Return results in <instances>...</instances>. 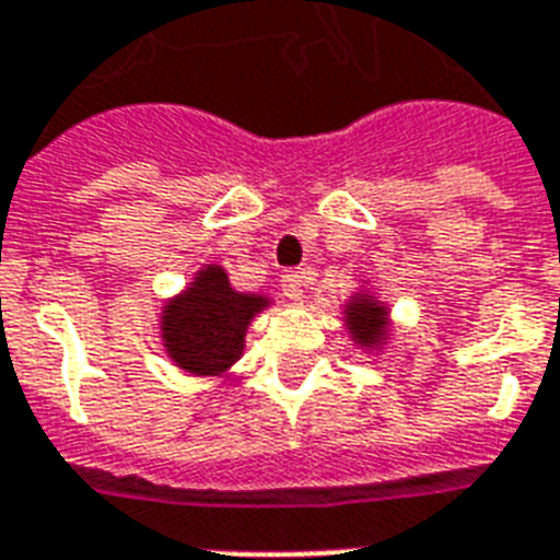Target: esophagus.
Masks as SVG:
<instances>
[{
	"label": "esophagus",
	"instance_id": "34e87169",
	"mask_svg": "<svg viewBox=\"0 0 560 560\" xmlns=\"http://www.w3.org/2000/svg\"><path fill=\"white\" fill-rule=\"evenodd\" d=\"M304 281H307V276H304L302 270H288L281 276V290H284V295H288L290 302H302Z\"/></svg>",
	"mask_w": 560,
	"mask_h": 560
}]
</instances>
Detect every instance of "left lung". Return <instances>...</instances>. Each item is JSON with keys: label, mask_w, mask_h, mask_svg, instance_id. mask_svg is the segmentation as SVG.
<instances>
[{"label": "left lung", "mask_w": 560, "mask_h": 560, "mask_svg": "<svg viewBox=\"0 0 560 560\" xmlns=\"http://www.w3.org/2000/svg\"><path fill=\"white\" fill-rule=\"evenodd\" d=\"M345 327L362 351H383L390 339L388 304L380 302V295L371 290H359L345 302Z\"/></svg>", "instance_id": "1"}]
</instances>
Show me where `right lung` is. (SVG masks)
Masks as SVG:
<instances>
[{"mask_svg":"<svg viewBox=\"0 0 560 560\" xmlns=\"http://www.w3.org/2000/svg\"><path fill=\"white\" fill-rule=\"evenodd\" d=\"M270 299L241 293L221 265H203L161 311L163 351L192 376H226L244 353L249 322Z\"/></svg>","mask_w":560,"mask_h":560,"instance_id":"1","label":"right lung"}]
</instances>
